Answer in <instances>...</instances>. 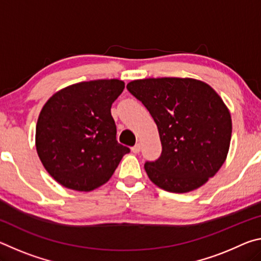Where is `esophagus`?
<instances>
[{
  "mask_svg": "<svg viewBox=\"0 0 261 261\" xmlns=\"http://www.w3.org/2000/svg\"><path fill=\"white\" fill-rule=\"evenodd\" d=\"M131 151H132V152H134L135 154H137V153H139V152H140V145H139V144H137V145H135V146L131 148Z\"/></svg>",
  "mask_w": 261,
  "mask_h": 261,
  "instance_id": "obj_1",
  "label": "esophagus"
}]
</instances>
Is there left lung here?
<instances>
[{
    "label": "left lung",
    "instance_id": "obj_1",
    "mask_svg": "<svg viewBox=\"0 0 261 261\" xmlns=\"http://www.w3.org/2000/svg\"><path fill=\"white\" fill-rule=\"evenodd\" d=\"M126 88L158 126L161 155L144 166L154 184L185 193L218 173L226 161L232 125L230 113L213 88L191 78L139 79Z\"/></svg>",
    "mask_w": 261,
    "mask_h": 261
}]
</instances>
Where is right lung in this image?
<instances>
[{
    "instance_id": "1",
    "label": "right lung",
    "mask_w": 261,
    "mask_h": 261,
    "mask_svg": "<svg viewBox=\"0 0 261 261\" xmlns=\"http://www.w3.org/2000/svg\"><path fill=\"white\" fill-rule=\"evenodd\" d=\"M124 90L118 79H99L68 86L43 106L35 146L56 182L76 191H92L108 182L130 148L118 144L110 113Z\"/></svg>"
}]
</instances>
